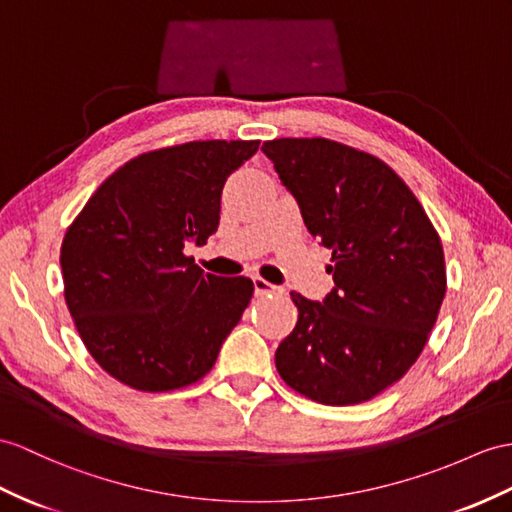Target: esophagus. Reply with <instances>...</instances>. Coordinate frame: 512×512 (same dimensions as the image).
<instances>
[{
    "instance_id": "obj_1",
    "label": "esophagus",
    "mask_w": 512,
    "mask_h": 512,
    "mask_svg": "<svg viewBox=\"0 0 512 512\" xmlns=\"http://www.w3.org/2000/svg\"><path fill=\"white\" fill-rule=\"evenodd\" d=\"M254 291H256V295L282 293V289H280V286H276V284H271V282H267V280H263V278H254Z\"/></svg>"
}]
</instances>
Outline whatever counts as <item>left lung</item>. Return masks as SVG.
Wrapping results in <instances>:
<instances>
[{
    "label": "left lung",
    "mask_w": 512,
    "mask_h": 512,
    "mask_svg": "<svg viewBox=\"0 0 512 512\" xmlns=\"http://www.w3.org/2000/svg\"><path fill=\"white\" fill-rule=\"evenodd\" d=\"M263 152L308 232L332 252L334 280L323 302L291 293L299 315L276 369L313 402H369L406 376L430 339L447 291L441 236L376 156L321 136L273 139Z\"/></svg>",
    "instance_id": "left-lung-1"
}]
</instances>
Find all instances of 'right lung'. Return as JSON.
Masks as SVG:
<instances>
[{
	"label": "right lung",
	"mask_w": 512,
	"mask_h": 512,
	"mask_svg": "<svg viewBox=\"0 0 512 512\" xmlns=\"http://www.w3.org/2000/svg\"><path fill=\"white\" fill-rule=\"evenodd\" d=\"M260 141H191L128 160L84 204L60 247L65 302L108 376L165 393L202 380L254 295L184 254L217 232L223 184Z\"/></svg>",
	"instance_id": "1"
}]
</instances>
